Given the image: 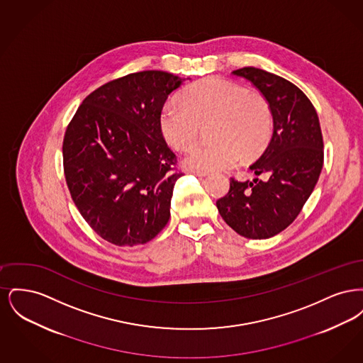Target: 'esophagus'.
<instances>
[{
  "mask_svg": "<svg viewBox=\"0 0 363 363\" xmlns=\"http://www.w3.org/2000/svg\"><path fill=\"white\" fill-rule=\"evenodd\" d=\"M189 174H194L197 177H206L207 172H197V170H189Z\"/></svg>",
  "mask_w": 363,
  "mask_h": 363,
  "instance_id": "34e87169",
  "label": "esophagus"
}]
</instances>
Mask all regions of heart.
Wrapping results in <instances>:
<instances>
[{
	"instance_id": "1",
	"label": "heart",
	"mask_w": 363,
	"mask_h": 363,
	"mask_svg": "<svg viewBox=\"0 0 363 363\" xmlns=\"http://www.w3.org/2000/svg\"><path fill=\"white\" fill-rule=\"evenodd\" d=\"M181 104L167 102L159 113V129L170 147L189 150L197 143L201 126L212 122L209 138L213 141L196 147L185 157V166L191 170L230 169L242 154L247 159L261 154L271 138L268 102L230 80H200L181 95Z\"/></svg>"
}]
</instances>
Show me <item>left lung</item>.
<instances>
[{
  "instance_id": "1",
  "label": "left lung",
  "mask_w": 363,
  "mask_h": 363,
  "mask_svg": "<svg viewBox=\"0 0 363 363\" xmlns=\"http://www.w3.org/2000/svg\"><path fill=\"white\" fill-rule=\"evenodd\" d=\"M233 74L249 80L269 104L274 132L250 166L264 179H230V190L216 201L225 223L250 240H267L287 228L311 197L324 163L320 121L309 98L289 80L246 67Z\"/></svg>"
}]
</instances>
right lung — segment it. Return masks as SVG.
Returning a JSON list of instances; mask_svg holds the SVG:
<instances>
[{
	"label": "right lung",
	"mask_w": 363,
	"mask_h": 363,
	"mask_svg": "<svg viewBox=\"0 0 363 363\" xmlns=\"http://www.w3.org/2000/svg\"><path fill=\"white\" fill-rule=\"evenodd\" d=\"M185 79L130 73L91 92L69 122L64 173L91 228L117 246L155 238L170 219L177 156L159 129L162 106Z\"/></svg>",
	"instance_id": "right-lung-1"
}]
</instances>
